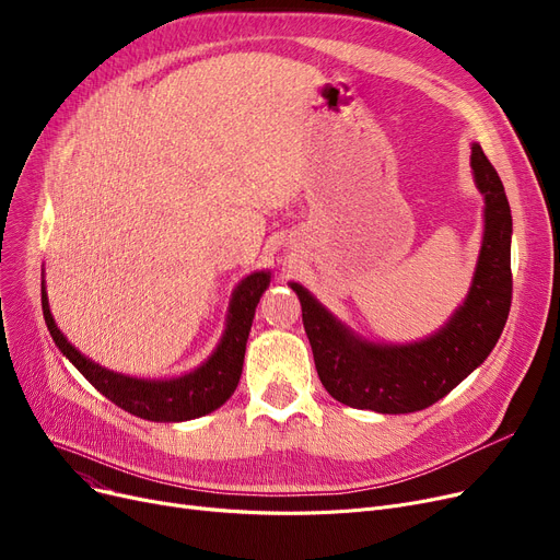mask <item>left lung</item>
I'll return each mask as SVG.
<instances>
[{"instance_id": "1", "label": "left lung", "mask_w": 560, "mask_h": 560, "mask_svg": "<svg viewBox=\"0 0 560 560\" xmlns=\"http://www.w3.org/2000/svg\"><path fill=\"white\" fill-rule=\"evenodd\" d=\"M472 170L486 197V231L469 295L435 336L410 345H374L351 336L300 283L302 322L327 393L376 413H413L452 393L497 345L511 311V206L497 170L472 144Z\"/></svg>"}]
</instances>
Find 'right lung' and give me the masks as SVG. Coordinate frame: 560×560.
<instances>
[{"mask_svg":"<svg viewBox=\"0 0 560 560\" xmlns=\"http://www.w3.org/2000/svg\"><path fill=\"white\" fill-rule=\"evenodd\" d=\"M268 285H270L268 272H254L247 279H243L241 285L233 292L226 329L218 349L213 351V357L195 372L179 378H170V381H144V378L115 374L95 365L91 359H85L81 351H77L66 340V336L58 331L56 322L49 313L45 285H43V315L56 347L63 351V357H68L70 363L88 381H91V384L106 399H110L115 406H120L122 410H127V413L142 420L184 422L220 408L233 395L235 386H238L254 311Z\"/></svg>","mask_w":560,"mask_h":560,"instance_id":"1","label":"right lung"}]
</instances>
